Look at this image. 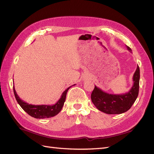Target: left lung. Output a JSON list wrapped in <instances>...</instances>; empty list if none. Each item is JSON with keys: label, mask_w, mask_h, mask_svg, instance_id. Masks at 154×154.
<instances>
[{"label": "left lung", "mask_w": 154, "mask_h": 154, "mask_svg": "<svg viewBox=\"0 0 154 154\" xmlns=\"http://www.w3.org/2000/svg\"><path fill=\"white\" fill-rule=\"evenodd\" d=\"M127 48L131 52L128 46ZM140 71L137 66L133 76V85L128 92L123 94H111L94 87L91 94V100L96 108L108 114H119L128 110L136 100L139 88Z\"/></svg>", "instance_id": "obj_1"}]
</instances>
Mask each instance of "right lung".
<instances>
[{"mask_svg":"<svg viewBox=\"0 0 154 154\" xmlns=\"http://www.w3.org/2000/svg\"><path fill=\"white\" fill-rule=\"evenodd\" d=\"M71 87H68L65 91L61 96V97L58 100V101L54 105H31L26 103V102L22 100L19 96L17 94V92L13 86V92L15 94V98L20 105L22 109L28 114L31 117H33L37 119H44L49 118L53 116L57 115L60 111H61L62 107L63 106L64 102L66 101V97L68 90Z\"/></svg>","mask_w":154,"mask_h":154,"instance_id":"right-lung-1","label":"right lung"}]
</instances>
